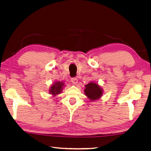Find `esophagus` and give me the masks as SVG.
Here are the masks:
<instances>
[{"label": "esophagus", "instance_id": "esophagus-1", "mask_svg": "<svg viewBox=\"0 0 151 151\" xmlns=\"http://www.w3.org/2000/svg\"><path fill=\"white\" fill-rule=\"evenodd\" d=\"M71 81H72V83H73V84H77L78 82V79L77 78H72L71 79Z\"/></svg>", "mask_w": 151, "mask_h": 151}]
</instances>
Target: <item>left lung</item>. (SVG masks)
Listing matches in <instances>:
<instances>
[{"mask_svg":"<svg viewBox=\"0 0 151 151\" xmlns=\"http://www.w3.org/2000/svg\"><path fill=\"white\" fill-rule=\"evenodd\" d=\"M85 95L92 101L96 100L101 96L103 93L102 89L96 83L91 82L85 85L84 90Z\"/></svg>","mask_w":151,"mask_h":151,"instance_id":"left-lung-1","label":"left lung"}]
</instances>
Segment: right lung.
<instances>
[{
	"label": "right lung",
	"mask_w": 151,
	"mask_h": 151,
	"mask_svg": "<svg viewBox=\"0 0 151 151\" xmlns=\"http://www.w3.org/2000/svg\"><path fill=\"white\" fill-rule=\"evenodd\" d=\"M64 85L63 82L58 81V82L55 83L51 86L50 89V93L53 94V96L60 94V92L62 91L63 87Z\"/></svg>",
	"instance_id": "right-lung-1"
}]
</instances>
